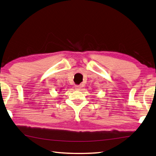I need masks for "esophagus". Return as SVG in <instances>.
Instances as JSON below:
<instances>
[{"label": "esophagus", "mask_w": 156, "mask_h": 156, "mask_svg": "<svg viewBox=\"0 0 156 156\" xmlns=\"http://www.w3.org/2000/svg\"><path fill=\"white\" fill-rule=\"evenodd\" d=\"M81 88V85H76V86H75V89H76V90H79Z\"/></svg>", "instance_id": "1"}]
</instances>
